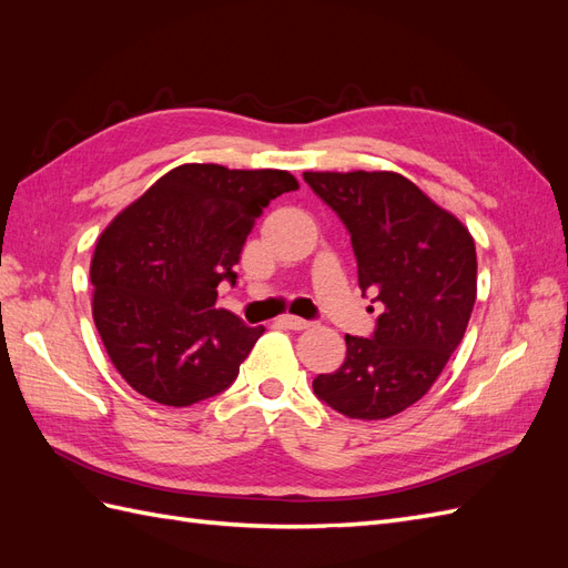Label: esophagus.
I'll return each instance as SVG.
<instances>
[{
    "label": "esophagus",
    "mask_w": 568,
    "mask_h": 568,
    "mask_svg": "<svg viewBox=\"0 0 568 568\" xmlns=\"http://www.w3.org/2000/svg\"><path fill=\"white\" fill-rule=\"evenodd\" d=\"M282 322L288 326V329L294 332H303V329H311L313 322L311 320H303V317H296V315H284Z\"/></svg>",
    "instance_id": "1"
}]
</instances>
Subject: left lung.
Here are the masks:
<instances>
[{"mask_svg":"<svg viewBox=\"0 0 568 568\" xmlns=\"http://www.w3.org/2000/svg\"><path fill=\"white\" fill-rule=\"evenodd\" d=\"M351 234L363 296L382 303L369 338L346 334V359L313 382L351 419H386L432 388L476 301V248L462 222L398 173H303Z\"/></svg>","mask_w":568,"mask_h":568,"instance_id":"1","label":"left lung"}]
</instances>
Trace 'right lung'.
Masks as SVG:
<instances>
[{"mask_svg": "<svg viewBox=\"0 0 568 568\" xmlns=\"http://www.w3.org/2000/svg\"><path fill=\"white\" fill-rule=\"evenodd\" d=\"M298 182L284 170H170L99 236L92 315L111 363L149 400L186 407L227 390L263 324L220 311L255 217Z\"/></svg>", "mask_w": 568, "mask_h": 568, "instance_id": "obj_1", "label": "right lung"}]
</instances>
